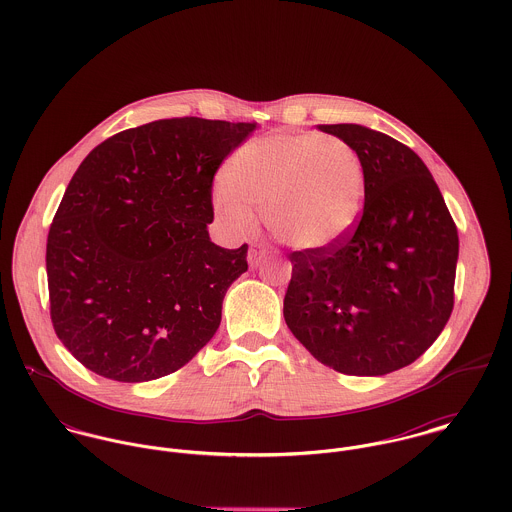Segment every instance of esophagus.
Returning a JSON list of instances; mask_svg holds the SVG:
<instances>
[{
    "instance_id": "obj_1",
    "label": "esophagus",
    "mask_w": 512,
    "mask_h": 512,
    "mask_svg": "<svg viewBox=\"0 0 512 512\" xmlns=\"http://www.w3.org/2000/svg\"><path fill=\"white\" fill-rule=\"evenodd\" d=\"M266 258H268V250H264V248H250L248 250L250 268H258Z\"/></svg>"
}]
</instances>
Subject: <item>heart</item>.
<instances>
[{
    "label": "heart",
    "instance_id": "b5f03b06",
    "mask_svg": "<svg viewBox=\"0 0 512 512\" xmlns=\"http://www.w3.org/2000/svg\"><path fill=\"white\" fill-rule=\"evenodd\" d=\"M366 203L359 153L341 138L284 132L242 147L215 189V211L236 232L264 213L270 232L297 250H327L357 228Z\"/></svg>",
    "mask_w": 512,
    "mask_h": 512
}]
</instances>
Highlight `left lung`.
<instances>
[{"instance_id":"obj_1","label":"left lung","mask_w":512,"mask_h":512,"mask_svg":"<svg viewBox=\"0 0 512 512\" xmlns=\"http://www.w3.org/2000/svg\"><path fill=\"white\" fill-rule=\"evenodd\" d=\"M317 128L359 153L365 211L333 248L290 254L284 317L321 365L382 376L412 365L443 331L453 309L457 228L410 147L359 124Z\"/></svg>"}]
</instances>
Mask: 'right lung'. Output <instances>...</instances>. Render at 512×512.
Returning <instances> with one entry per match:
<instances>
[{"label": "right lung", "instance_id": "right-lung-1", "mask_svg": "<svg viewBox=\"0 0 512 512\" xmlns=\"http://www.w3.org/2000/svg\"><path fill=\"white\" fill-rule=\"evenodd\" d=\"M256 124L171 118L124 130L80 163L47 238L51 321L88 370L147 382L217 333L248 244L211 242L213 179Z\"/></svg>", "mask_w": 512, "mask_h": 512}]
</instances>
